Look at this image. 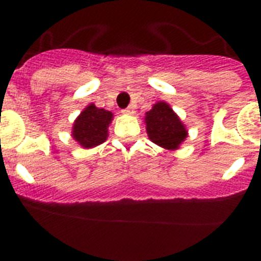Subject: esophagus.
Returning <instances> with one entry per match:
<instances>
[{
    "mask_svg": "<svg viewBox=\"0 0 261 261\" xmlns=\"http://www.w3.org/2000/svg\"><path fill=\"white\" fill-rule=\"evenodd\" d=\"M123 114L133 115V114H135V111H133L132 107H128V108H125V110H123Z\"/></svg>",
    "mask_w": 261,
    "mask_h": 261,
    "instance_id": "1",
    "label": "esophagus"
}]
</instances>
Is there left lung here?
I'll return each instance as SVG.
<instances>
[{
    "instance_id": "obj_1",
    "label": "left lung",
    "mask_w": 261,
    "mask_h": 261,
    "mask_svg": "<svg viewBox=\"0 0 261 261\" xmlns=\"http://www.w3.org/2000/svg\"><path fill=\"white\" fill-rule=\"evenodd\" d=\"M145 121L149 138L165 149H177L187 137L183 123L165 102L154 105V107L146 112Z\"/></svg>"
}]
</instances>
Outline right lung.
Wrapping results in <instances>:
<instances>
[{"label": "right lung", "mask_w": 261, "mask_h": 261, "mask_svg": "<svg viewBox=\"0 0 261 261\" xmlns=\"http://www.w3.org/2000/svg\"><path fill=\"white\" fill-rule=\"evenodd\" d=\"M112 120V114L103 108H96L90 105L81 112L74 121L73 137L85 147H93L106 141L107 128Z\"/></svg>", "instance_id": "right-lung-1"}]
</instances>
